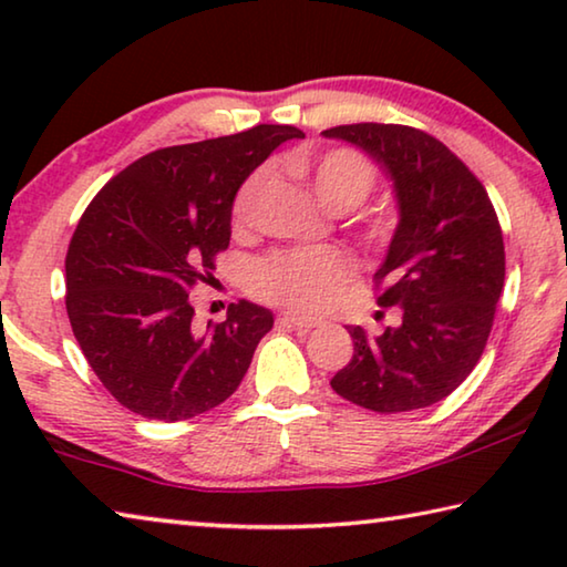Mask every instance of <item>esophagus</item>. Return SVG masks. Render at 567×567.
Here are the masks:
<instances>
[{
    "label": "esophagus",
    "mask_w": 567,
    "mask_h": 567,
    "mask_svg": "<svg viewBox=\"0 0 567 567\" xmlns=\"http://www.w3.org/2000/svg\"><path fill=\"white\" fill-rule=\"evenodd\" d=\"M282 322L290 324V328H297V330H312V328H320L322 320L318 318H305V315H295V312H285Z\"/></svg>",
    "instance_id": "1"
}]
</instances>
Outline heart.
I'll list each match as a JSON object with an SVG mask.
<instances>
[{
    "label": "heart",
    "instance_id": "heart-1",
    "mask_svg": "<svg viewBox=\"0 0 567 567\" xmlns=\"http://www.w3.org/2000/svg\"><path fill=\"white\" fill-rule=\"evenodd\" d=\"M267 172L257 169L237 189L233 203V225L249 227L255 217L257 199L262 195ZM315 195L330 209H352L362 205L378 185V172L360 152L330 150L315 159L310 167ZM392 223L385 215L364 219L362 237L368 243H385ZM350 262L338 249H295V252H275L255 265L252 287L265 300L292 307L300 312L322 310L338 295L340 285L348 280Z\"/></svg>",
    "mask_w": 567,
    "mask_h": 567
}]
</instances>
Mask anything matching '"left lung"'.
<instances>
[{"mask_svg": "<svg viewBox=\"0 0 567 567\" xmlns=\"http://www.w3.org/2000/svg\"><path fill=\"white\" fill-rule=\"evenodd\" d=\"M358 145L392 179L400 223L375 272L378 305L400 324L370 338L350 328L352 360L332 390L375 412L430 408L463 382L485 350L505 282V245L491 197L433 134L405 124L324 130Z\"/></svg>", "mask_w": 567, "mask_h": 567, "instance_id": "8db88e82", "label": "left lung"}]
</instances>
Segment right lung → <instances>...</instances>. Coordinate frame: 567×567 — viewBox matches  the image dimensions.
<instances>
[{
    "instance_id": "right-lung-1",
    "label": "right lung",
    "mask_w": 567,
    "mask_h": 567,
    "mask_svg": "<svg viewBox=\"0 0 567 567\" xmlns=\"http://www.w3.org/2000/svg\"><path fill=\"white\" fill-rule=\"evenodd\" d=\"M305 134L257 124L229 137L155 150L104 185L66 249V315L110 395L150 420L217 408L243 382L272 312L247 300L197 332L189 290L229 245L233 203L275 147Z\"/></svg>"
}]
</instances>
